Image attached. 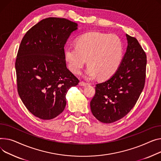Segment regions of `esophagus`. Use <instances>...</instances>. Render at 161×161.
I'll list each match as a JSON object with an SVG mask.
<instances>
[{
    "label": "esophagus",
    "mask_w": 161,
    "mask_h": 161,
    "mask_svg": "<svg viewBox=\"0 0 161 161\" xmlns=\"http://www.w3.org/2000/svg\"><path fill=\"white\" fill-rule=\"evenodd\" d=\"M79 85H80V86L85 87V86H87V85H88L89 84H88L87 83H85V82H83V81H80V82L79 83Z\"/></svg>",
    "instance_id": "34e87169"
}]
</instances>
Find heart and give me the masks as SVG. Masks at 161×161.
Masks as SVG:
<instances>
[{"label": "heart", "instance_id": "heart-1", "mask_svg": "<svg viewBox=\"0 0 161 161\" xmlns=\"http://www.w3.org/2000/svg\"><path fill=\"white\" fill-rule=\"evenodd\" d=\"M64 53L69 69L73 73L79 74L88 59L86 77L92 79L98 75L100 78L107 79L120 66L124 47L119 36L90 31L76 39V47H66Z\"/></svg>", "mask_w": 161, "mask_h": 161}]
</instances>
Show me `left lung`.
Masks as SVG:
<instances>
[{"label": "left lung", "instance_id": "8db88e82", "mask_svg": "<svg viewBox=\"0 0 161 161\" xmlns=\"http://www.w3.org/2000/svg\"><path fill=\"white\" fill-rule=\"evenodd\" d=\"M127 46L121 65L105 82L96 84L90 105L101 122L110 124L129 113L140 96L145 83L146 55L137 39L126 34Z\"/></svg>", "mask_w": 161, "mask_h": 161}]
</instances>
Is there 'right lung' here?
<instances>
[{
  "label": "right lung",
  "mask_w": 161,
  "mask_h": 161,
  "mask_svg": "<svg viewBox=\"0 0 161 161\" xmlns=\"http://www.w3.org/2000/svg\"><path fill=\"white\" fill-rule=\"evenodd\" d=\"M78 24L57 17L42 19L21 41L15 61L17 90L28 110L42 120L65 109L69 89L79 80L67 69L64 47Z\"/></svg>",
  "instance_id": "obj_1"
}]
</instances>
